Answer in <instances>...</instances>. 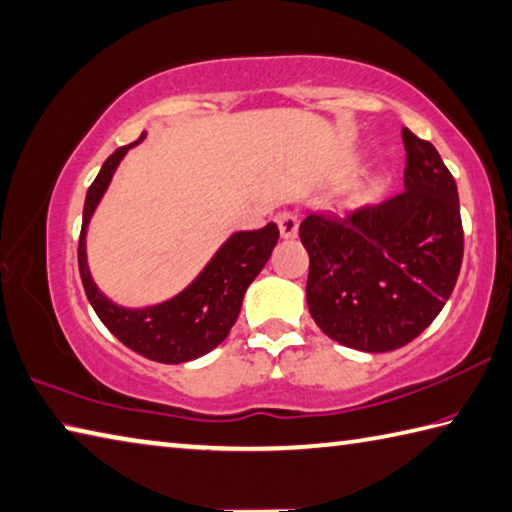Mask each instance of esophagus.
Returning a JSON list of instances; mask_svg holds the SVG:
<instances>
[{
  "label": "esophagus",
  "instance_id": "obj_1",
  "mask_svg": "<svg viewBox=\"0 0 512 512\" xmlns=\"http://www.w3.org/2000/svg\"><path fill=\"white\" fill-rule=\"evenodd\" d=\"M277 226H280V232L284 239H293L297 235V226H300V221H297L295 212L284 210L277 215Z\"/></svg>",
  "mask_w": 512,
  "mask_h": 512
}]
</instances>
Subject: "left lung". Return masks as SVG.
Here are the masks:
<instances>
[{"instance_id":"1","label":"left lung","mask_w":512,"mask_h":512,"mask_svg":"<svg viewBox=\"0 0 512 512\" xmlns=\"http://www.w3.org/2000/svg\"><path fill=\"white\" fill-rule=\"evenodd\" d=\"M405 190L383 203L313 212L300 224L309 253L306 302L340 345L383 353L430 327L463 259L454 176L430 141L403 127Z\"/></svg>"}]
</instances>
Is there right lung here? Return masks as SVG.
<instances>
[{
    "mask_svg": "<svg viewBox=\"0 0 512 512\" xmlns=\"http://www.w3.org/2000/svg\"><path fill=\"white\" fill-rule=\"evenodd\" d=\"M145 138L129 143L102 163L96 181L89 185L85 210H82V230L78 241V266L85 293L94 306L100 322L114 336L141 356L165 365L197 360L206 356L228 338L232 324L237 322L246 288L266 266L273 248L280 239V230L266 224L259 230H244L230 235L206 268L194 277L192 284L179 295L161 304L127 309L111 302L100 293L87 264V226L102 194L107 192L111 176L125 159V154Z\"/></svg>",
    "mask_w": 512,
    "mask_h": 512,
    "instance_id": "right-lung-1",
    "label": "right lung"
}]
</instances>
